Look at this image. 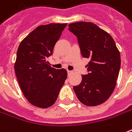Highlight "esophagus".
<instances>
[{
    "label": "esophagus",
    "instance_id": "esophagus-1",
    "mask_svg": "<svg viewBox=\"0 0 132 132\" xmlns=\"http://www.w3.org/2000/svg\"><path fill=\"white\" fill-rule=\"evenodd\" d=\"M67 72H68V75H70V74H71V73H72V71H69V70L67 71Z\"/></svg>",
    "mask_w": 132,
    "mask_h": 132
}]
</instances>
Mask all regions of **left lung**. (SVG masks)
Listing matches in <instances>:
<instances>
[{
  "mask_svg": "<svg viewBox=\"0 0 132 132\" xmlns=\"http://www.w3.org/2000/svg\"><path fill=\"white\" fill-rule=\"evenodd\" d=\"M69 31L77 37L82 56L90 59L86 67L88 74L73 90L83 104L94 106L110 97L117 84L121 66L119 51L113 38L91 22L69 25Z\"/></svg>",
  "mask_w": 132,
  "mask_h": 132,
  "instance_id": "obj_1",
  "label": "left lung"
}]
</instances>
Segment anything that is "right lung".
<instances>
[{"instance_id": "add662e5", "label": "right lung", "mask_w": 132, "mask_h": 132, "mask_svg": "<svg viewBox=\"0 0 132 132\" xmlns=\"http://www.w3.org/2000/svg\"><path fill=\"white\" fill-rule=\"evenodd\" d=\"M66 25L38 26L18 46L14 65L15 75L25 97L35 106H51L67 78L66 69H54L46 61Z\"/></svg>"}]
</instances>
